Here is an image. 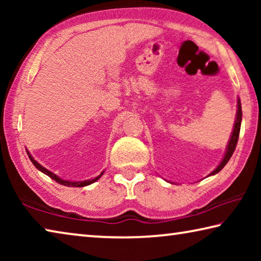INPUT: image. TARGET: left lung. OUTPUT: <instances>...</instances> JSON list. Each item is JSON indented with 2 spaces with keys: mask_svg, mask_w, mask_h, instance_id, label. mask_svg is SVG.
Segmentation results:
<instances>
[{
  "mask_svg": "<svg viewBox=\"0 0 261 261\" xmlns=\"http://www.w3.org/2000/svg\"><path fill=\"white\" fill-rule=\"evenodd\" d=\"M241 123H242V106H241V100L240 98L237 99V112H236V118H235V124H233V129L231 132L230 139L228 141L227 148H226V153H224L223 159L221 160L219 163V166L215 168V169L212 171V173L208 176L218 174L219 171L222 169V168L227 165V162L229 161V159L231 158L233 151H235L237 141H238V137H240V130H241Z\"/></svg>",
  "mask_w": 261,
  "mask_h": 261,
  "instance_id": "obj_1",
  "label": "left lung"
}]
</instances>
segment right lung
Instances as JSON below:
<instances>
[{"label":"right lung","mask_w":261,"mask_h":261,"mask_svg":"<svg viewBox=\"0 0 261 261\" xmlns=\"http://www.w3.org/2000/svg\"><path fill=\"white\" fill-rule=\"evenodd\" d=\"M28 152V155H29V158H30V160L32 161V163L33 165L35 166V168H37V169H39L41 171V173H43L45 175H47V176H49V177L51 178V179H54L55 182H57V183H60V184H62V185H65V187H73V188H82V187H86V185H90V184H92V183H94L95 180H98L101 176L103 175V173H105V170L102 171V173H101L99 176H96V177H94V178H92V179H86V180H67V179H63V178H61V177H59V176H57L56 174H54V173H51L50 170H48V169H46L45 167H42L40 163H39L38 161H35L34 159H33V156L31 155L30 154V152L29 151H26Z\"/></svg>","instance_id":"add662e5"}]
</instances>
